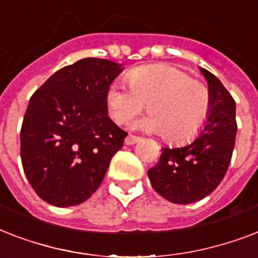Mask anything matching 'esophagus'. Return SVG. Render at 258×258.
I'll return each mask as SVG.
<instances>
[{
  "label": "esophagus",
  "instance_id": "34e87169",
  "mask_svg": "<svg viewBox=\"0 0 258 258\" xmlns=\"http://www.w3.org/2000/svg\"><path fill=\"white\" fill-rule=\"evenodd\" d=\"M139 141H141V138L135 137V135H131V134H130V135H127V138L124 139V143L127 146H131V145H135V143Z\"/></svg>",
  "mask_w": 258,
  "mask_h": 258
}]
</instances>
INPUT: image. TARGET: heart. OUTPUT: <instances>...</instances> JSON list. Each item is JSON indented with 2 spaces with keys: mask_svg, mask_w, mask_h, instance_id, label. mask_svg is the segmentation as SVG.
Returning a JSON list of instances; mask_svg holds the SVG:
<instances>
[{
  "mask_svg": "<svg viewBox=\"0 0 258 258\" xmlns=\"http://www.w3.org/2000/svg\"><path fill=\"white\" fill-rule=\"evenodd\" d=\"M127 79L131 87L113 82L105 93L107 111L115 123L127 124L147 105L151 113L135 121V128L183 142L204 127L210 112V93L186 72L155 64L130 71Z\"/></svg>",
  "mask_w": 258,
  "mask_h": 258,
  "instance_id": "b5f03b06",
  "label": "heart"
}]
</instances>
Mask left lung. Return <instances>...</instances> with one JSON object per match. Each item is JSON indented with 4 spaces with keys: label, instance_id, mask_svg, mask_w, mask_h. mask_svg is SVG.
<instances>
[{
    "label": "left lung",
    "instance_id": "obj_1",
    "mask_svg": "<svg viewBox=\"0 0 258 258\" xmlns=\"http://www.w3.org/2000/svg\"><path fill=\"white\" fill-rule=\"evenodd\" d=\"M210 112L198 137L176 149H162L161 159L147 171L154 190L172 204L202 200L224 179L236 142V101L222 83L205 68Z\"/></svg>",
    "mask_w": 258,
    "mask_h": 258
}]
</instances>
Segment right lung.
Listing matches in <instances>:
<instances>
[{"label":"right lung","mask_w":258,"mask_h":258,"mask_svg":"<svg viewBox=\"0 0 258 258\" xmlns=\"http://www.w3.org/2000/svg\"><path fill=\"white\" fill-rule=\"evenodd\" d=\"M123 64L87 57L53 74L32 95L21 127V162L41 200L57 208L100 186L127 133L108 117L105 93Z\"/></svg>","instance_id":"right-lung-1"}]
</instances>
